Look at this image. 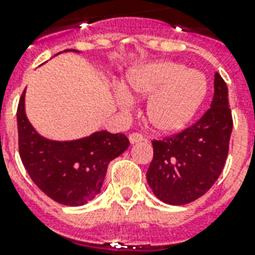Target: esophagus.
<instances>
[{
  "mask_svg": "<svg viewBox=\"0 0 255 255\" xmlns=\"http://www.w3.org/2000/svg\"><path fill=\"white\" fill-rule=\"evenodd\" d=\"M128 139H129L131 144H133V143H139V142H142V140H143V136L138 132H132L129 136H128Z\"/></svg>",
  "mask_w": 255,
  "mask_h": 255,
  "instance_id": "esophagus-1",
  "label": "esophagus"
}]
</instances>
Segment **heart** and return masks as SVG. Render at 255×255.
<instances>
[{"mask_svg":"<svg viewBox=\"0 0 255 255\" xmlns=\"http://www.w3.org/2000/svg\"><path fill=\"white\" fill-rule=\"evenodd\" d=\"M128 90L139 98H147L146 113L150 124L160 132L182 129L202 104L208 83L202 73L187 71L183 64L157 61L128 73ZM117 105L129 111L132 97L117 90Z\"/></svg>","mask_w":255,"mask_h":255,"instance_id":"b5f03b06","label":"heart"}]
</instances>
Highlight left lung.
I'll return each mask as SVG.
<instances>
[{
	"label": "left lung",
	"mask_w": 255,
	"mask_h": 255,
	"mask_svg": "<svg viewBox=\"0 0 255 255\" xmlns=\"http://www.w3.org/2000/svg\"><path fill=\"white\" fill-rule=\"evenodd\" d=\"M232 132L228 87L216 72L210 109L195 124L162 140H153L146 179L168 205H186L210 190L223 172Z\"/></svg>",
	"instance_id": "left-lung-1"
}]
</instances>
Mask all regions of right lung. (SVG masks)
I'll return each instance as SVG.
<instances>
[{"instance_id": "right-lung-1", "label": "right lung", "mask_w": 255, "mask_h": 255, "mask_svg": "<svg viewBox=\"0 0 255 255\" xmlns=\"http://www.w3.org/2000/svg\"><path fill=\"white\" fill-rule=\"evenodd\" d=\"M24 97L25 90L17 106L19 153L32 182L58 203L90 202L100 194L109 162L128 149V138L108 131L64 142L43 138L27 119Z\"/></svg>"}]
</instances>
